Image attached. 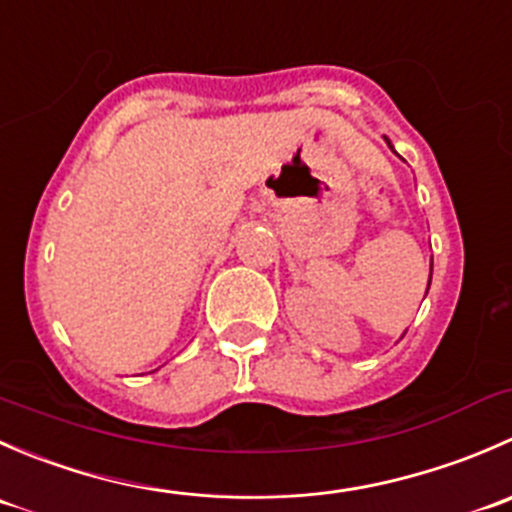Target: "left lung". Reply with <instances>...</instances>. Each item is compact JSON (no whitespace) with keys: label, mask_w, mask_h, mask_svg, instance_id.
Listing matches in <instances>:
<instances>
[{"label":"left lung","mask_w":512,"mask_h":512,"mask_svg":"<svg viewBox=\"0 0 512 512\" xmlns=\"http://www.w3.org/2000/svg\"><path fill=\"white\" fill-rule=\"evenodd\" d=\"M386 143H389V138H386ZM389 146H391V143H389ZM391 148H394V146H391ZM428 285H431V277H428Z\"/></svg>","instance_id":"8db88e82"}]
</instances>
